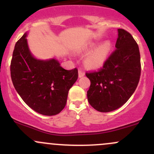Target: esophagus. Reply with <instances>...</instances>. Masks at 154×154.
Instances as JSON below:
<instances>
[{
	"instance_id": "esophagus-1",
	"label": "esophagus",
	"mask_w": 154,
	"mask_h": 154,
	"mask_svg": "<svg viewBox=\"0 0 154 154\" xmlns=\"http://www.w3.org/2000/svg\"><path fill=\"white\" fill-rule=\"evenodd\" d=\"M78 76H79V78H81V77H84V76H85V73L82 71V70L79 69V72H78Z\"/></svg>"
}]
</instances>
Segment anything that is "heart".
I'll list each match as a JSON object with an SVG mask.
<instances>
[{
  "label": "heart",
  "instance_id": "1",
  "mask_svg": "<svg viewBox=\"0 0 154 154\" xmlns=\"http://www.w3.org/2000/svg\"><path fill=\"white\" fill-rule=\"evenodd\" d=\"M111 51V44L109 40H106L100 44L97 42L90 43L82 49V52L88 54L85 58L86 66L93 69L102 68L106 63Z\"/></svg>",
  "mask_w": 154,
  "mask_h": 154
}]
</instances>
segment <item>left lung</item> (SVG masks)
<instances>
[{
    "label": "left lung",
    "instance_id": "obj_1",
    "mask_svg": "<svg viewBox=\"0 0 154 154\" xmlns=\"http://www.w3.org/2000/svg\"><path fill=\"white\" fill-rule=\"evenodd\" d=\"M116 50L99 72L86 73L91 80L87 92L89 103L100 112H110L128 101L140 76V55L132 36L118 29Z\"/></svg>",
    "mask_w": 154,
    "mask_h": 154
}]
</instances>
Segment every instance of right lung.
Here are the masks:
<instances>
[{
  "instance_id": "1",
  "label": "right lung",
  "mask_w": 154,
  "mask_h": 154,
  "mask_svg": "<svg viewBox=\"0 0 154 154\" xmlns=\"http://www.w3.org/2000/svg\"><path fill=\"white\" fill-rule=\"evenodd\" d=\"M26 32L16 43L11 62V77L16 91L32 109L45 116L63 110L78 70H66L56 59H38L28 45Z\"/></svg>"
}]
</instances>
